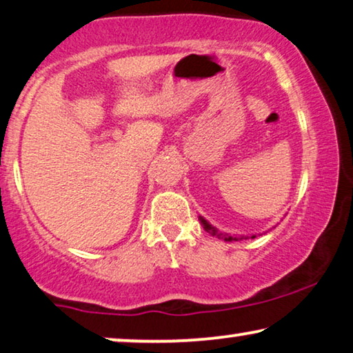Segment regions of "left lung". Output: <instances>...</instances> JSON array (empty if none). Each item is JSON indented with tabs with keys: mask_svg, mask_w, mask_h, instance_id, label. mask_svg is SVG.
Instances as JSON below:
<instances>
[{
	"mask_svg": "<svg viewBox=\"0 0 353 353\" xmlns=\"http://www.w3.org/2000/svg\"><path fill=\"white\" fill-rule=\"evenodd\" d=\"M199 221L201 225L204 226V230L207 231V233H210L212 236H216L219 239H225V241H241V239H254L257 238V234H250V236H244V234H230V233H221V231H219L215 228L214 225H210L209 221H207L204 216L199 215Z\"/></svg>",
	"mask_w": 353,
	"mask_h": 353,
	"instance_id": "left-lung-1",
	"label": "left lung"
}]
</instances>
